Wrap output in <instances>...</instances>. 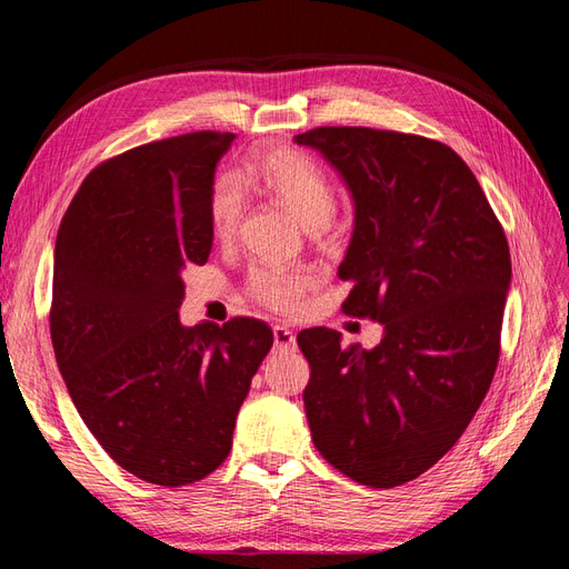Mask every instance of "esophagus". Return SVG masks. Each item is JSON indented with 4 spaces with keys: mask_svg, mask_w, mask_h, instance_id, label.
<instances>
[{
    "mask_svg": "<svg viewBox=\"0 0 569 569\" xmlns=\"http://www.w3.org/2000/svg\"><path fill=\"white\" fill-rule=\"evenodd\" d=\"M272 339H274V349L278 351H295L297 349V337L284 325L272 327Z\"/></svg>",
    "mask_w": 569,
    "mask_h": 569,
    "instance_id": "obj_1",
    "label": "esophagus"
}]
</instances>
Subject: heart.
I'll use <instances>...</instances> for the list:
<instances>
[{"instance_id": "heart-1", "label": "heart", "mask_w": 569, "mask_h": 569, "mask_svg": "<svg viewBox=\"0 0 569 569\" xmlns=\"http://www.w3.org/2000/svg\"><path fill=\"white\" fill-rule=\"evenodd\" d=\"M247 187L270 197L291 213L308 232L330 230L335 213V187L306 153L291 147H266L256 151L239 176ZM244 194L234 180H220L211 197V230L218 242H232L244 216ZM316 287L308 270L258 268L249 274V295L278 313H297L303 297Z\"/></svg>"}]
</instances>
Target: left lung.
Masks as SVG:
<instances>
[{
  "mask_svg": "<svg viewBox=\"0 0 569 569\" xmlns=\"http://www.w3.org/2000/svg\"><path fill=\"white\" fill-rule=\"evenodd\" d=\"M353 199L341 311L385 327L375 349H343L327 327L299 332L311 366L303 406L320 456L372 489L420 477L453 449L491 387L510 251L458 153L418 134L316 128Z\"/></svg>",
  "mask_w": 569,
  "mask_h": 569,
  "instance_id": "obj_1",
  "label": "left lung"
}]
</instances>
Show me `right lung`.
I'll use <instances>...</instances> for the list:
<instances>
[{"label":"right lung","mask_w":569,"mask_h":569,"mask_svg":"<svg viewBox=\"0 0 569 569\" xmlns=\"http://www.w3.org/2000/svg\"><path fill=\"white\" fill-rule=\"evenodd\" d=\"M232 140L189 132L99 163L57 234L49 327L63 382L101 449L149 485H192L228 458L272 347L263 320L178 316L182 272L209 261L216 166Z\"/></svg>","instance_id":"1"}]
</instances>
